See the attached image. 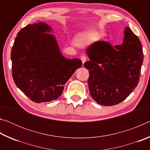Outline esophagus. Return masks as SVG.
Segmentation results:
<instances>
[{"label":"esophagus","instance_id":"1","mask_svg":"<svg viewBox=\"0 0 150 150\" xmlns=\"http://www.w3.org/2000/svg\"><path fill=\"white\" fill-rule=\"evenodd\" d=\"M81 61H82V63L83 64V63H84L86 61H87V57H86V56H85V55H82V56L81 57Z\"/></svg>","mask_w":150,"mask_h":150}]
</instances>
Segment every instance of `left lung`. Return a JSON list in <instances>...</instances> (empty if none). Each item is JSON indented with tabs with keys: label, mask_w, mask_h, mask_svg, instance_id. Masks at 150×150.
<instances>
[{
	"label": "left lung",
	"mask_w": 150,
	"mask_h": 150,
	"mask_svg": "<svg viewBox=\"0 0 150 150\" xmlns=\"http://www.w3.org/2000/svg\"><path fill=\"white\" fill-rule=\"evenodd\" d=\"M123 43L114 47L108 42L90 45L84 63L88 70V88L96 103L104 106L117 105L125 100L139 82L143 50L138 37L126 27Z\"/></svg>",
	"instance_id": "obj_1"
}]
</instances>
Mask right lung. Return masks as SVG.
Returning a JSON list of instances; mask_svg holds the SVG:
<instances>
[{"instance_id": "right-lung-1", "label": "right lung", "mask_w": 150, "mask_h": 150, "mask_svg": "<svg viewBox=\"0 0 150 150\" xmlns=\"http://www.w3.org/2000/svg\"><path fill=\"white\" fill-rule=\"evenodd\" d=\"M52 28L44 22L27 25L18 33L11 51L15 84L37 103L62 95L64 85L82 65L79 59L63 56Z\"/></svg>"}]
</instances>
